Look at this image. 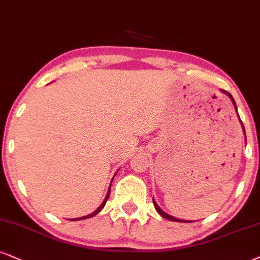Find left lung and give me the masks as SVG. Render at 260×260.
<instances>
[{
    "instance_id": "8db88e82",
    "label": "left lung",
    "mask_w": 260,
    "mask_h": 260,
    "mask_svg": "<svg viewBox=\"0 0 260 260\" xmlns=\"http://www.w3.org/2000/svg\"><path fill=\"white\" fill-rule=\"evenodd\" d=\"M223 91H224V90H223ZM224 92H225V94H226V95H228L230 99H232L233 104H234V106H235V110H236V112H238V108H236V104H235V101H234L233 96H232V95H230V94H229V92H226V91H224ZM238 115H239V113H238ZM242 126H243V125H242ZM243 131H245V129H243ZM153 204H154V207H155V210H156V211H158V213H159V214H160V216H161V217H164V218H166V219H169V220H174V222H185V220H181V219L174 218V217H172V216H169V214H168V213H165V212H164V211H162V210H161V208H160V207L158 206V205H156V203H155V201H154V200H153ZM187 222H188V220H187Z\"/></svg>"
}]
</instances>
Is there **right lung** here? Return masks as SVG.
<instances>
[{"label":"right lung","instance_id":"add662e5","mask_svg":"<svg viewBox=\"0 0 260 260\" xmlns=\"http://www.w3.org/2000/svg\"><path fill=\"white\" fill-rule=\"evenodd\" d=\"M112 181H113V179H112ZM112 183V182H111ZM110 194H111V188L108 189V193H107V195H106V198H105V200H104V203H102L100 206H99L98 208H96V210L94 211V212L92 213H90V214H88V216H84V217H82V218H76V219H73V220H79V219H86V218H91V217H94V216H96V214H98L99 212H100V211L102 210V208L105 207V205H106V201H107V199H108V197H110Z\"/></svg>","mask_w":260,"mask_h":260}]
</instances>
